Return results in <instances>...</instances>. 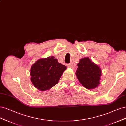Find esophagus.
I'll use <instances>...</instances> for the list:
<instances>
[{
  "label": "esophagus",
  "mask_w": 126,
  "mask_h": 126,
  "mask_svg": "<svg viewBox=\"0 0 126 126\" xmlns=\"http://www.w3.org/2000/svg\"><path fill=\"white\" fill-rule=\"evenodd\" d=\"M67 66H68V67H70V68H74V66H73V65H72V64H68V65H67Z\"/></svg>",
  "instance_id": "obj_1"
}]
</instances>
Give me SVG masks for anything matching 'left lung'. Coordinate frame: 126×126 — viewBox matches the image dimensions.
I'll list each match as a JSON object with an SVG mask.
<instances>
[{
    "mask_svg": "<svg viewBox=\"0 0 126 126\" xmlns=\"http://www.w3.org/2000/svg\"><path fill=\"white\" fill-rule=\"evenodd\" d=\"M75 74L80 83L87 89L98 86L101 75V69L89 58L81 59Z\"/></svg>",
    "mask_w": 126,
    "mask_h": 126,
    "instance_id": "obj_1",
    "label": "left lung"
}]
</instances>
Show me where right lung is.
Masks as SVG:
<instances>
[{
  "label": "right lung",
  "mask_w": 126,
  "mask_h": 126,
  "mask_svg": "<svg viewBox=\"0 0 126 126\" xmlns=\"http://www.w3.org/2000/svg\"><path fill=\"white\" fill-rule=\"evenodd\" d=\"M66 66L59 63L54 56L38 60L30 70L31 80L39 90H48L57 84Z\"/></svg>",
  "instance_id": "add662e5"
}]
</instances>
